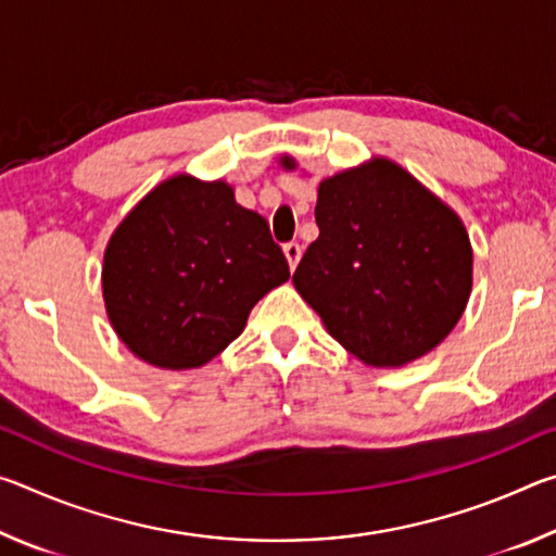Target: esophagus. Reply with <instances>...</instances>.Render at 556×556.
Returning a JSON list of instances; mask_svg holds the SVG:
<instances>
[{"mask_svg":"<svg viewBox=\"0 0 556 556\" xmlns=\"http://www.w3.org/2000/svg\"><path fill=\"white\" fill-rule=\"evenodd\" d=\"M285 255H287L289 267L294 269L299 265V260H301V244L299 242H287L285 244Z\"/></svg>","mask_w":556,"mask_h":556,"instance_id":"34e87169","label":"esophagus"}]
</instances>
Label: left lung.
<instances>
[{"mask_svg": "<svg viewBox=\"0 0 556 556\" xmlns=\"http://www.w3.org/2000/svg\"><path fill=\"white\" fill-rule=\"evenodd\" d=\"M316 225L291 281L348 353L400 368L454 331L473 285L468 232L400 164L375 156L324 178Z\"/></svg>", "mask_w": 556, "mask_h": 556, "instance_id": "8db88e82", "label": "left lung"}]
</instances>
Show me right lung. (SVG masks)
<instances>
[{
    "instance_id": "obj_1",
    "label": "right lung",
    "mask_w": 556,
    "mask_h": 556,
    "mask_svg": "<svg viewBox=\"0 0 556 556\" xmlns=\"http://www.w3.org/2000/svg\"><path fill=\"white\" fill-rule=\"evenodd\" d=\"M289 279L285 252L232 186L178 174L112 232L102 296L119 341L164 370L201 368L242 333L252 306Z\"/></svg>"
}]
</instances>
